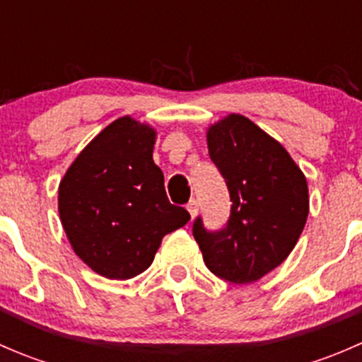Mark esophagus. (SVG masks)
<instances>
[{"label":"esophagus","mask_w":362,"mask_h":362,"mask_svg":"<svg viewBox=\"0 0 362 362\" xmlns=\"http://www.w3.org/2000/svg\"><path fill=\"white\" fill-rule=\"evenodd\" d=\"M198 208H199V204H198V202H196V199H191V202L187 203V210H189V214H191L192 218L198 215Z\"/></svg>","instance_id":"esophagus-1"}]
</instances>
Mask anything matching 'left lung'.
<instances>
[{
    "mask_svg": "<svg viewBox=\"0 0 362 362\" xmlns=\"http://www.w3.org/2000/svg\"><path fill=\"white\" fill-rule=\"evenodd\" d=\"M208 154L231 196L226 228L210 233L196 218L192 235L214 275L252 284L293 252L310 211L308 184L280 141L240 113L206 129Z\"/></svg>",
    "mask_w": 362,
    "mask_h": 362,
    "instance_id": "left-lung-1",
    "label": "left lung"
}]
</instances>
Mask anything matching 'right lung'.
Segmentation results:
<instances>
[{
  "mask_svg": "<svg viewBox=\"0 0 362 362\" xmlns=\"http://www.w3.org/2000/svg\"><path fill=\"white\" fill-rule=\"evenodd\" d=\"M158 131L119 117L87 144L59 182L57 208L75 254L98 275L127 280L152 264L164 236L189 222L152 159Z\"/></svg>",
  "mask_w": 362,
  "mask_h": 362,
  "instance_id": "add662e5",
  "label": "right lung"
}]
</instances>
